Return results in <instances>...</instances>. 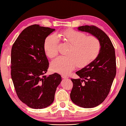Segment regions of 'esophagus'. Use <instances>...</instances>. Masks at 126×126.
I'll list each match as a JSON object with an SVG mask.
<instances>
[{
  "instance_id": "obj_1",
  "label": "esophagus",
  "mask_w": 126,
  "mask_h": 126,
  "mask_svg": "<svg viewBox=\"0 0 126 126\" xmlns=\"http://www.w3.org/2000/svg\"><path fill=\"white\" fill-rule=\"evenodd\" d=\"M61 76H62V78H63V79H67L68 78V76L65 75H64V74H62V75Z\"/></svg>"
}]
</instances>
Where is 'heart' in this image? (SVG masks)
<instances>
[{
  "instance_id": "obj_1",
  "label": "heart",
  "mask_w": 126,
  "mask_h": 126,
  "mask_svg": "<svg viewBox=\"0 0 126 126\" xmlns=\"http://www.w3.org/2000/svg\"><path fill=\"white\" fill-rule=\"evenodd\" d=\"M58 39L70 45L65 53L66 56H59L51 63L52 70L59 73L68 74L76 65L79 68L86 66L96 59L100 52L101 45L96 37L86 36L82 32L68 29L58 32L56 36L51 35L45 39L44 49L49 58L58 55Z\"/></svg>"
}]
</instances>
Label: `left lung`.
I'll use <instances>...</instances> for the list:
<instances>
[{"label":"left lung","mask_w":126,"mask_h":126,"mask_svg":"<svg viewBox=\"0 0 126 126\" xmlns=\"http://www.w3.org/2000/svg\"><path fill=\"white\" fill-rule=\"evenodd\" d=\"M78 29L96 37L101 45L96 59L76 72L79 78L71 79L72 102L79 107L89 109L102 103L109 95L116 76L115 52L109 36L96 26H82Z\"/></svg>","instance_id":"1"}]
</instances>
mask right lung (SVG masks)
<instances>
[{"mask_svg": "<svg viewBox=\"0 0 126 126\" xmlns=\"http://www.w3.org/2000/svg\"><path fill=\"white\" fill-rule=\"evenodd\" d=\"M33 24L25 28L11 49V78L19 99L28 107L42 109L54 102L62 81L57 73L45 75L49 63L44 49L45 39L55 31Z\"/></svg>", "mask_w": 126, "mask_h": 126, "instance_id": "add662e5", "label": "right lung"}]
</instances>
